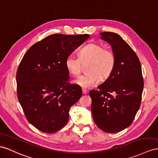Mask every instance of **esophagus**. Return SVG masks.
<instances>
[{
    "mask_svg": "<svg viewBox=\"0 0 158 158\" xmlns=\"http://www.w3.org/2000/svg\"><path fill=\"white\" fill-rule=\"evenodd\" d=\"M82 94H86L87 92H88V91L86 90V89H82Z\"/></svg>",
    "mask_w": 158,
    "mask_h": 158,
    "instance_id": "obj_1",
    "label": "esophagus"
}]
</instances>
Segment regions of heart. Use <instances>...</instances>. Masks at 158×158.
<instances>
[{"label":"heart","instance_id":"1","mask_svg":"<svg viewBox=\"0 0 158 158\" xmlns=\"http://www.w3.org/2000/svg\"><path fill=\"white\" fill-rule=\"evenodd\" d=\"M86 64V73L74 80L83 88L93 86L98 80L106 79L112 73L116 65V56L113 51L104 48L100 44L92 42L84 46L78 52V58L69 55L65 60V66L72 76H78L82 64Z\"/></svg>","mask_w":158,"mask_h":158}]
</instances>
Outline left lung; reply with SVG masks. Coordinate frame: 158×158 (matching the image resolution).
Returning a JSON list of instances; mask_svg holds the SVG:
<instances>
[{"mask_svg":"<svg viewBox=\"0 0 158 158\" xmlns=\"http://www.w3.org/2000/svg\"><path fill=\"white\" fill-rule=\"evenodd\" d=\"M100 35L112 46L116 65L108 79L98 86L100 90L89 92L91 110L100 129L116 133L131 125L139 108L143 89L142 67L137 55L120 35L110 32Z\"/></svg>","mask_w":158,"mask_h":158,"instance_id":"obj_1","label":"left lung"}]
</instances>
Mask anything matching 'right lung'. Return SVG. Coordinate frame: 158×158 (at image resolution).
<instances>
[{"instance_id": "add662e5", "label": "right lung", "mask_w": 158, "mask_h": 158, "mask_svg": "<svg viewBox=\"0 0 158 158\" xmlns=\"http://www.w3.org/2000/svg\"><path fill=\"white\" fill-rule=\"evenodd\" d=\"M89 38V35L55 34L32 45L16 72L17 96L27 120L52 134L69 119V110L82 96V89L69 83L65 60Z\"/></svg>"}]
</instances>
